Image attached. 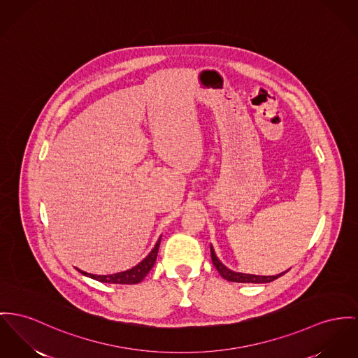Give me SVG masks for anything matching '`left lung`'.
I'll use <instances>...</instances> for the list:
<instances>
[{"mask_svg": "<svg viewBox=\"0 0 358 358\" xmlns=\"http://www.w3.org/2000/svg\"><path fill=\"white\" fill-rule=\"evenodd\" d=\"M210 255H212V261L215 264L217 271L220 273V275L222 278H225L227 281H231V282H244V284H266V282H271L277 278H280L281 275H284L286 271L281 273V274H277V275H255V274H245V273H238V271H234L231 268H228L225 264H222L221 261L217 258L215 255V248L213 245L210 244Z\"/></svg>", "mask_w": 358, "mask_h": 358, "instance_id": "left-lung-1", "label": "left lung"}]
</instances>
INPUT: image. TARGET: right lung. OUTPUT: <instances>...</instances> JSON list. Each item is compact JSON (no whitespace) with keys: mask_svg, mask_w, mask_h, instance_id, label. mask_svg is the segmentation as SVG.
Instances as JSON below:
<instances>
[{"mask_svg":"<svg viewBox=\"0 0 358 358\" xmlns=\"http://www.w3.org/2000/svg\"><path fill=\"white\" fill-rule=\"evenodd\" d=\"M160 241H162V236L157 240V243L155 244V247L152 248V251L143 258L141 262L136 264L134 267L120 271V273H115V274H108V275H96V274H90L85 273L83 270H78L81 274L100 281V282H106V284H138L141 282L143 278L146 277V274L150 271V268L153 267V264L156 262L157 258V252H159V247H160Z\"/></svg>","mask_w":358,"mask_h":358,"instance_id":"right-lung-1","label":"right lung"}]
</instances>
